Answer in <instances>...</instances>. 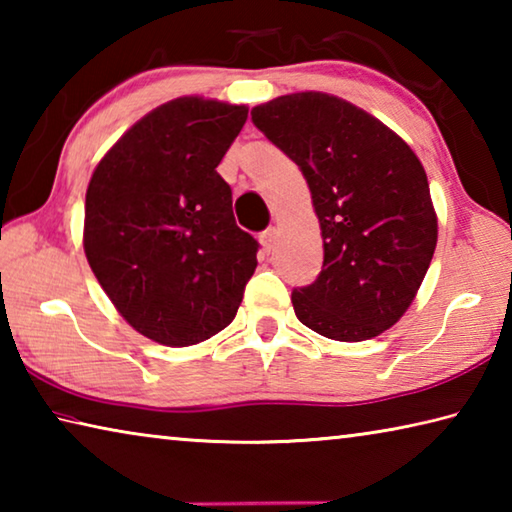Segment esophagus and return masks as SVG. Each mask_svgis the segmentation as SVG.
Returning a JSON list of instances; mask_svg holds the SVG:
<instances>
[{"instance_id":"esophagus-1","label":"esophagus","mask_w":512,"mask_h":512,"mask_svg":"<svg viewBox=\"0 0 512 512\" xmlns=\"http://www.w3.org/2000/svg\"><path fill=\"white\" fill-rule=\"evenodd\" d=\"M275 237H277V230L275 228H266L262 235H259V241H262L264 250H271L275 246Z\"/></svg>"}]
</instances>
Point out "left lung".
Instances as JSON below:
<instances>
[{
    "mask_svg": "<svg viewBox=\"0 0 512 512\" xmlns=\"http://www.w3.org/2000/svg\"><path fill=\"white\" fill-rule=\"evenodd\" d=\"M250 117L300 167L323 235V271L291 293L298 320L334 341L379 336L409 309L438 241L418 155L325 92L284 94Z\"/></svg>",
    "mask_w": 512,
    "mask_h": 512,
    "instance_id": "1",
    "label": "left lung"
}]
</instances>
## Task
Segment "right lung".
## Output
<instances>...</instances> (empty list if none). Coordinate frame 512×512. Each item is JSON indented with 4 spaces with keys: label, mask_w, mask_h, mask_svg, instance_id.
Here are the masks:
<instances>
[{
    "label": "right lung",
    "mask_w": 512,
    "mask_h": 512,
    "mask_svg": "<svg viewBox=\"0 0 512 512\" xmlns=\"http://www.w3.org/2000/svg\"><path fill=\"white\" fill-rule=\"evenodd\" d=\"M246 106L180 97L103 155L85 194L83 248L126 323L185 348L232 323L259 244L237 225L219 162Z\"/></svg>",
    "instance_id": "1"
}]
</instances>
